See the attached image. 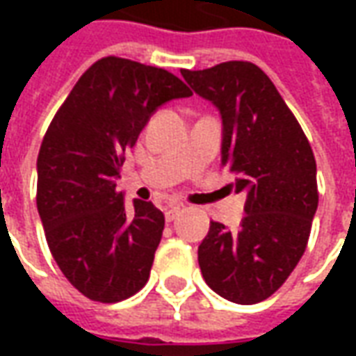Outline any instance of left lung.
I'll use <instances>...</instances> for the list:
<instances>
[{
	"label": "left lung",
	"mask_w": 356,
	"mask_h": 356,
	"mask_svg": "<svg viewBox=\"0 0 356 356\" xmlns=\"http://www.w3.org/2000/svg\"><path fill=\"white\" fill-rule=\"evenodd\" d=\"M181 81L127 58L97 60L53 118L38 156V213L53 259L74 288L101 303L148 282L163 213L120 191L122 152L150 116L179 99Z\"/></svg>",
	"instance_id": "8db88e82"
}]
</instances>
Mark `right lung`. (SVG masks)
Returning <instances> with one entry per match:
<instances>
[{
  "mask_svg": "<svg viewBox=\"0 0 356 356\" xmlns=\"http://www.w3.org/2000/svg\"><path fill=\"white\" fill-rule=\"evenodd\" d=\"M246 63L194 72V93L216 104L223 120L221 163L231 188L246 196L240 229L219 221L198 246V265L211 290L238 305L273 296L305 252L318 206L316 163L298 122L282 102L267 101ZM254 94L255 105L247 102Z\"/></svg>",
  "mask_w": 356,
  "mask_h": 356,
  "instance_id": "1",
  "label": "right lung"
}]
</instances>
